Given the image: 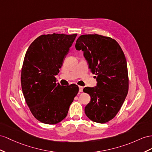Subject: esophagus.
<instances>
[{
    "mask_svg": "<svg viewBox=\"0 0 152 152\" xmlns=\"http://www.w3.org/2000/svg\"><path fill=\"white\" fill-rule=\"evenodd\" d=\"M83 87L82 86H79V91L80 92H83Z\"/></svg>",
    "mask_w": 152,
    "mask_h": 152,
    "instance_id": "esophagus-1",
    "label": "esophagus"
}]
</instances>
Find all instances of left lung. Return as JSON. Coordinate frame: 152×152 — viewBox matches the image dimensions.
Wrapping results in <instances>:
<instances>
[{
	"label": "left lung",
	"instance_id": "left-lung-1",
	"mask_svg": "<svg viewBox=\"0 0 152 152\" xmlns=\"http://www.w3.org/2000/svg\"><path fill=\"white\" fill-rule=\"evenodd\" d=\"M75 47L83 51L98 81L96 87L83 88L91 98L85 113L92 121L107 123L118 114L128 92L125 56L114 39L98 34L81 35Z\"/></svg>",
	"mask_w": 152,
	"mask_h": 152
}]
</instances>
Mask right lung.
I'll list each match as a JSON object with an SVG mask.
<instances>
[{"label": "right lung", "mask_w": 152, "mask_h": 152, "mask_svg": "<svg viewBox=\"0 0 152 152\" xmlns=\"http://www.w3.org/2000/svg\"><path fill=\"white\" fill-rule=\"evenodd\" d=\"M77 34H42L27 50L21 71V86L26 102L39 121L57 124L67 115L77 95L76 85L56 83L65 56Z\"/></svg>", "instance_id": "add662e5"}]
</instances>
